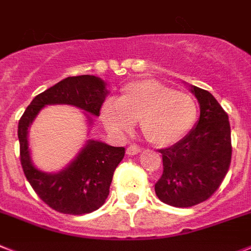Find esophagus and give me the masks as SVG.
I'll use <instances>...</instances> for the list:
<instances>
[{"label":"esophagus","mask_w":251,"mask_h":251,"mask_svg":"<svg viewBox=\"0 0 251 251\" xmlns=\"http://www.w3.org/2000/svg\"><path fill=\"white\" fill-rule=\"evenodd\" d=\"M140 148L139 147H136V145H128L127 147V149H126V154H127V155H136V154H139V152H140Z\"/></svg>","instance_id":"esophagus-1"}]
</instances>
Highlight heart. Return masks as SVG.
<instances>
[{
    "label": "heart",
    "instance_id": "obj_1",
    "mask_svg": "<svg viewBox=\"0 0 251 251\" xmlns=\"http://www.w3.org/2000/svg\"><path fill=\"white\" fill-rule=\"evenodd\" d=\"M102 117L117 134L128 131L139 121L148 143L165 148L188 134L197 119V103L188 93L176 92L158 80L139 79L126 84L116 101L104 102Z\"/></svg>",
    "mask_w": 251,
    "mask_h": 251
}]
</instances>
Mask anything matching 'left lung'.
<instances>
[{
  "label": "left lung",
  "mask_w": 251,
  "mask_h": 251,
  "mask_svg": "<svg viewBox=\"0 0 251 251\" xmlns=\"http://www.w3.org/2000/svg\"><path fill=\"white\" fill-rule=\"evenodd\" d=\"M200 104L195 127L171 148L162 149L163 174L155 195L173 207H192L206 201L225 178L231 162L227 113L208 91L189 84Z\"/></svg>",
  "instance_id": "1"
}]
</instances>
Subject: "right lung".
<instances>
[{"label": "right lung", "mask_w": 251, "mask_h": 251, "mask_svg": "<svg viewBox=\"0 0 251 251\" xmlns=\"http://www.w3.org/2000/svg\"><path fill=\"white\" fill-rule=\"evenodd\" d=\"M108 93L107 83L96 75L84 74L64 78L36 96L19 121L17 135L25 177L36 195L58 212L84 215L99 210L110 193L113 172L124 159L125 148L111 147L103 141L88 139L64 168L48 173L35 167L32 162L29 127L40 111L49 104H68L83 111L91 130L93 116H100Z\"/></svg>", "instance_id": "obj_1"}]
</instances>
